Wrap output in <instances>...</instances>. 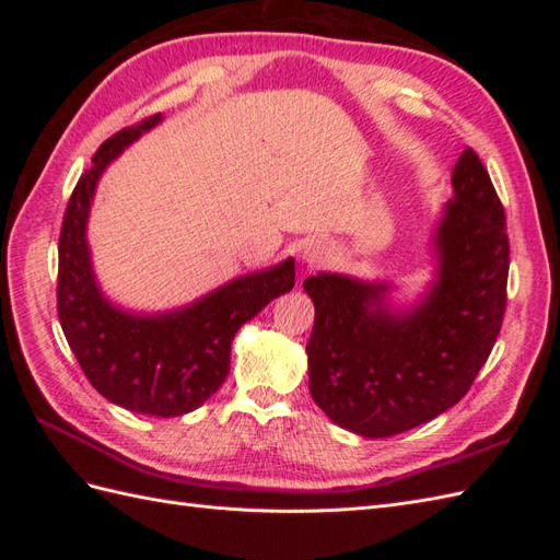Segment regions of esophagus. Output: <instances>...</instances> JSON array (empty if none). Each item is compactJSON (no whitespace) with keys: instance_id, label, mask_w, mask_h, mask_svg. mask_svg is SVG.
<instances>
[{"instance_id":"1","label":"esophagus","mask_w":560,"mask_h":560,"mask_svg":"<svg viewBox=\"0 0 560 560\" xmlns=\"http://www.w3.org/2000/svg\"><path fill=\"white\" fill-rule=\"evenodd\" d=\"M327 259V247L319 241H311L306 247H303V261H306L311 268L322 264Z\"/></svg>"}]
</instances>
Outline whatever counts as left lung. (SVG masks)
<instances>
[{"label":"left lung","mask_w":560,"mask_h":560,"mask_svg":"<svg viewBox=\"0 0 560 560\" xmlns=\"http://www.w3.org/2000/svg\"><path fill=\"white\" fill-rule=\"evenodd\" d=\"M453 200L436 226V280L418 306L395 313L389 284L317 273L308 338L311 395L336 425L383 439L422 425L460 401L502 327L510 238L481 159L465 149Z\"/></svg>","instance_id":"left-lung-1"}]
</instances>
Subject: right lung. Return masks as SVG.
I'll return each mask as SVG.
<instances>
[{
	"instance_id": "right-lung-1",
	"label": "right lung",
	"mask_w": 560,
	"mask_h": 560,
	"mask_svg": "<svg viewBox=\"0 0 560 560\" xmlns=\"http://www.w3.org/2000/svg\"><path fill=\"white\" fill-rule=\"evenodd\" d=\"M161 121V114L100 144L74 186L58 243V317L83 374L100 395L135 413L173 418L210 399L229 376L231 341L268 301L294 287V259L243 276L163 315L114 308L100 292L86 222L105 165Z\"/></svg>"
}]
</instances>
